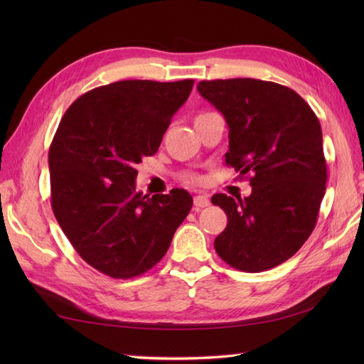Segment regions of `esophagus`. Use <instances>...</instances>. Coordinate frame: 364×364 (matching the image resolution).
Segmentation results:
<instances>
[{
	"instance_id": "esophagus-1",
	"label": "esophagus",
	"mask_w": 364,
	"mask_h": 364,
	"mask_svg": "<svg viewBox=\"0 0 364 364\" xmlns=\"http://www.w3.org/2000/svg\"><path fill=\"white\" fill-rule=\"evenodd\" d=\"M194 206L196 210H202V208L210 206V197L206 194H198L194 197Z\"/></svg>"
}]
</instances>
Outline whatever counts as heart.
Instances as JSON below:
<instances>
[{
	"label": "heart",
	"mask_w": 364,
	"mask_h": 364,
	"mask_svg": "<svg viewBox=\"0 0 364 364\" xmlns=\"http://www.w3.org/2000/svg\"><path fill=\"white\" fill-rule=\"evenodd\" d=\"M205 114H208V112H205ZM205 114H200V115H205ZM200 115H197V117H200ZM188 181H192V183H200V181H202V178H200L198 175H189V176H188Z\"/></svg>",
	"instance_id": "obj_1"
}]
</instances>
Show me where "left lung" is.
<instances>
[{"instance_id":"left-lung-1","label":"left lung","mask_w":364,"mask_h":364,"mask_svg":"<svg viewBox=\"0 0 364 364\" xmlns=\"http://www.w3.org/2000/svg\"><path fill=\"white\" fill-rule=\"evenodd\" d=\"M230 128L227 166L250 175L245 198L213 196L227 214L214 249L231 267L262 272L289 259L316 227L327 164L316 114L297 92L252 80L200 81Z\"/></svg>"}]
</instances>
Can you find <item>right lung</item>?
I'll use <instances>...</instances> for the list:
<instances>
[{"mask_svg": "<svg viewBox=\"0 0 364 364\" xmlns=\"http://www.w3.org/2000/svg\"><path fill=\"white\" fill-rule=\"evenodd\" d=\"M194 80L117 81L75 100L48 153L51 208L89 266L112 278L150 270L192 208L184 189L136 191V166L158 151Z\"/></svg>", "mask_w": 364, "mask_h": 364, "instance_id": "add662e5", "label": "right lung"}]
</instances>
